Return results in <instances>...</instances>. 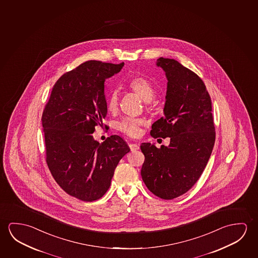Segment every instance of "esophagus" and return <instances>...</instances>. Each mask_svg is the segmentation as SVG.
<instances>
[{
	"instance_id": "34e87169",
	"label": "esophagus",
	"mask_w": 258,
	"mask_h": 258,
	"mask_svg": "<svg viewBox=\"0 0 258 258\" xmlns=\"http://www.w3.org/2000/svg\"><path fill=\"white\" fill-rule=\"evenodd\" d=\"M129 147H130L131 152H136L137 150H139V145L136 144V143H130V144H129Z\"/></svg>"
}]
</instances>
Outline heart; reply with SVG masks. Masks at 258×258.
Here are the masks:
<instances>
[{
  "label": "heart",
  "mask_w": 258,
  "mask_h": 258,
  "mask_svg": "<svg viewBox=\"0 0 258 258\" xmlns=\"http://www.w3.org/2000/svg\"><path fill=\"white\" fill-rule=\"evenodd\" d=\"M128 88L145 103L152 102L155 97V89L152 83L143 77H135L130 80L128 82ZM118 92L113 90L108 95L106 100L107 110L115 113L118 109ZM144 123L145 122L142 119H124L119 123L118 129L128 136L138 137L142 133L141 126H143Z\"/></svg>",
  "instance_id": "1"
}]
</instances>
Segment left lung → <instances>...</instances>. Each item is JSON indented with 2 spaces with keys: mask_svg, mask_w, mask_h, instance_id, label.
<instances>
[{
  "mask_svg": "<svg viewBox=\"0 0 258 258\" xmlns=\"http://www.w3.org/2000/svg\"><path fill=\"white\" fill-rule=\"evenodd\" d=\"M156 66L168 80L164 116L152 123L153 138H170L168 146L143 143L141 175L148 189L171 200L192 188L204 171L215 142L212 100L202 79L174 59Z\"/></svg>",
  "mask_w": 258,
  "mask_h": 258,
  "instance_id": "left-lung-1",
  "label": "left lung"
}]
</instances>
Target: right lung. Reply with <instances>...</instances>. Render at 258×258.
Returning <instances> with one entry per match:
<instances>
[{
	"mask_svg": "<svg viewBox=\"0 0 258 258\" xmlns=\"http://www.w3.org/2000/svg\"><path fill=\"white\" fill-rule=\"evenodd\" d=\"M123 66L85 61L61 75L42 115L51 174L64 192L80 200L101 198L119 161L130 152L118 135L99 143L91 135L107 113L105 82Z\"/></svg>",
	"mask_w": 258,
	"mask_h": 258,
	"instance_id": "obj_1",
	"label": "right lung"
}]
</instances>
